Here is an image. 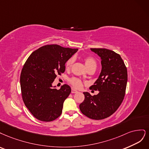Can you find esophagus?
Here are the masks:
<instances>
[{
	"label": "esophagus",
	"instance_id": "obj_1",
	"mask_svg": "<svg viewBox=\"0 0 149 149\" xmlns=\"http://www.w3.org/2000/svg\"><path fill=\"white\" fill-rule=\"evenodd\" d=\"M71 92H72V93H77V92H78V91H77V90H75V89H74V88H72Z\"/></svg>",
	"mask_w": 149,
	"mask_h": 149
}]
</instances>
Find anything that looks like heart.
<instances>
[{"label":"heart","mask_w":149,"mask_h":149,"mask_svg":"<svg viewBox=\"0 0 149 149\" xmlns=\"http://www.w3.org/2000/svg\"><path fill=\"white\" fill-rule=\"evenodd\" d=\"M84 60L85 64L88 69H92V68L96 69V68H97V61H96V60L93 58V57L86 56ZM74 59L73 57H71V58L68 59V61L66 62L65 69L67 70H69L71 68L72 65L74 63ZM69 82L71 85H72L74 87L77 88H80L81 86H82V82H81V81L79 79L76 78V77H72L70 79H69Z\"/></svg>","instance_id":"b5f03b06"}]
</instances>
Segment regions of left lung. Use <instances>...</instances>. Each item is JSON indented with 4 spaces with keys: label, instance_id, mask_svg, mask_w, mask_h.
Here are the masks:
<instances>
[{
    "label": "left lung",
    "instance_id": "left-lung-1",
    "mask_svg": "<svg viewBox=\"0 0 149 149\" xmlns=\"http://www.w3.org/2000/svg\"><path fill=\"white\" fill-rule=\"evenodd\" d=\"M101 58L102 71L90 89L99 91L92 96L84 92L85 100L79 105L81 112L88 118L100 120L111 116L121 105L126 93L127 72L119 54L105 48H91Z\"/></svg>",
    "mask_w": 149,
    "mask_h": 149
}]
</instances>
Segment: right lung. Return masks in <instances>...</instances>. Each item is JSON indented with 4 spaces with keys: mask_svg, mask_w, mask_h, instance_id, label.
<instances>
[{
    "mask_svg": "<svg viewBox=\"0 0 149 149\" xmlns=\"http://www.w3.org/2000/svg\"><path fill=\"white\" fill-rule=\"evenodd\" d=\"M77 51L57 45H45L32 52L25 62L20 75L22 98L38 120L49 122L61 114L71 88L64 84L57 90L52 84L57 74L64 72L65 62Z\"/></svg>",
    "mask_w": 149,
    "mask_h": 149,
    "instance_id": "add662e5",
    "label": "right lung"
}]
</instances>
